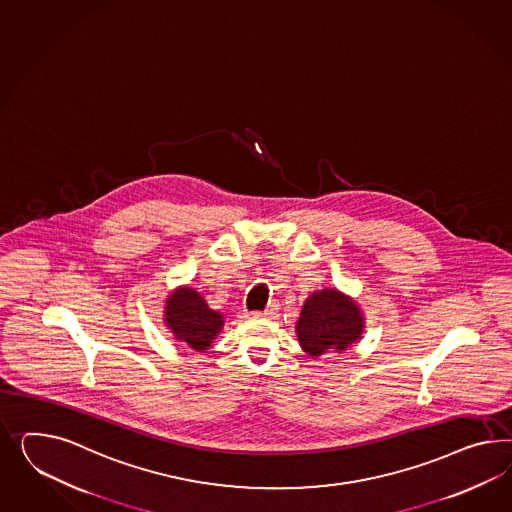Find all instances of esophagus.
<instances>
[{
  "instance_id": "esophagus-1",
  "label": "esophagus",
  "mask_w": 512,
  "mask_h": 512,
  "mask_svg": "<svg viewBox=\"0 0 512 512\" xmlns=\"http://www.w3.org/2000/svg\"><path fill=\"white\" fill-rule=\"evenodd\" d=\"M277 312V303H271V305H267V308H265V310H262V312H256V314H258V316H275Z\"/></svg>"
}]
</instances>
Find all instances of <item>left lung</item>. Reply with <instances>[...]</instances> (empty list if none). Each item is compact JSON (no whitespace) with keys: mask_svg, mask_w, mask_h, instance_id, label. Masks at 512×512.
I'll list each match as a JSON object with an SVG mask.
<instances>
[{"mask_svg":"<svg viewBox=\"0 0 512 512\" xmlns=\"http://www.w3.org/2000/svg\"><path fill=\"white\" fill-rule=\"evenodd\" d=\"M361 333V310L336 290L310 295L297 322L299 342L312 357L344 351Z\"/></svg>","mask_w":512,"mask_h":512,"instance_id":"1","label":"left lung"}]
</instances>
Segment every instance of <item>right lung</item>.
I'll list each match as a JSON object with an SVG mask.
<instances>
[{
	"label": "right lung",
	"instance_id": "obj_1",
	"mask_svg": "<svg viewBox=\"0 0 512 512\" xmlns=\"http://www.w3.org/2000/svg\"><path fill=\"white\" fill-rule=\"evenodd\" d=\"M166 323L177 340L187 342L192 350H205L222 327L219 312L207 307L200 293L183 288L166 305Z\"/></svg>",
	"mask_w": 512,
	"mask_h": 512
}]
</instances>
